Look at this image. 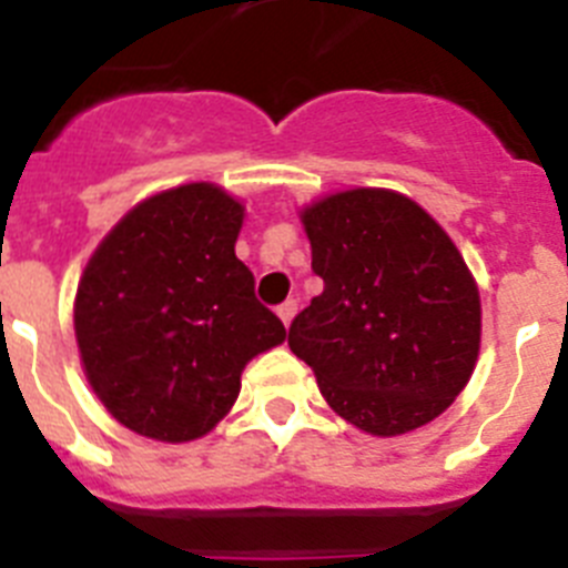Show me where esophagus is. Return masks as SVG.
I'll return each mask as SVG.
<instances>
[{
  "label": "esophagus",
  "mask_w": 568,
  "mask_h": 568,
  "mask_svg": "<svg viewBox=\"0 0 568 568\" xmlns=\"http://www.w3.org/2000/svg\"><path fill=\"white\" fill-rule=\"evenodd\" d=\"M298 313V304H295L293 298H287L284 304L278 307V318L284 321V327H290V321H293V315Z\"/></svg>",
  "instance_id": "1"
}]
</instances>
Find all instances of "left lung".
Segmentation results:
<instances>
[{
  "mask_svg": "<svg viewBox=\"0 0 568 568\" xmlns=\"http://www.w3.org/2000/svg\"><path fill=\"white\" fill-rule=\"evenodd\" d=\"M324 293L290 324L335 413L369 435L438 418L478 361L480 295L453 239L413 199L346 190L301 213Z\"/></svg>",
  "mask_w": 568,
  "mask_h": 568,
  "instance_id": "1",
  "label": "left lung"
}]
</instances>
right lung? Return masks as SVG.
I'll return each mask as SVG.
<instances>
[{"label":"right lung","instance_id":"add662e5","mask_svg":"<svg viewBox=\"0 0 568 568\" xmlns=\"http://www.w3.org/2000/svg\"><path fill=\"white\" fill-rule=\"evenodd\" d=\"M244 207L184 184L130 210L79 281L73 327L93 393L155 440L202 438L230 413L241 369L287 329L235 258Z\"/></svg>","mask_w":568,"mask_h":568}]
</instances>
